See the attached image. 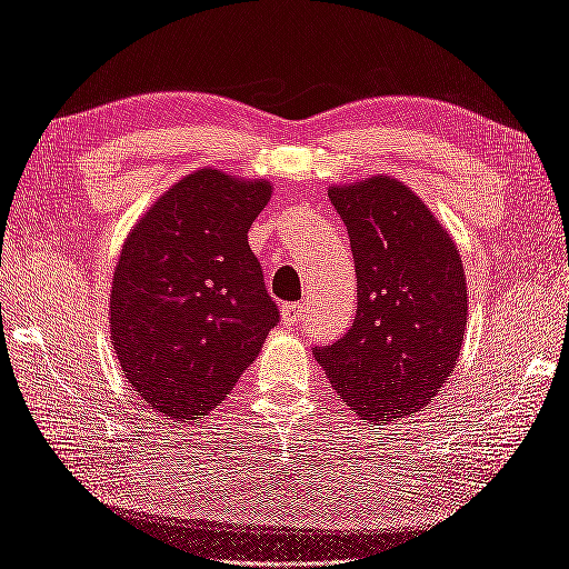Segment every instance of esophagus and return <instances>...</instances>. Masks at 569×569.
Masks as SVG:
<instances>
[{
	"label": "esophagus",
	"mask_w": 569,
	"mask_h": 569,
	"mask_svg": "<svg viewBox=\"0 0 569 569\" xmlns=\"http://www.w3.org/2000/svg\"><path fill=\"white\" fill-rule=\"evenodd\" d=\"M302 312H306V302H286V306H283V320L288 325H298L302 320Z\"/></svg>",
	"instance_id": "1"
}]
</instances>
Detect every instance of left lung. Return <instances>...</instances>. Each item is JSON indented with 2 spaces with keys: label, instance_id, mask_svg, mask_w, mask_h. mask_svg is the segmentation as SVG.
Here are the masks:
<instances>
[{
  "label": "left lung",
  "instance_id": "8db88e82",
  "mask_svg": "<svg viewBox=\"0 0 569 569\" xmlns=\"http://www.w3.org/2000/svg\"><path fill=\"white\" fill-rule=\"evenodd\" d=\"M356 267L349 332L315 347L356 415L392 421L427 407L463 347L468 286L451 237L405 183L373 177L329 189Z\"/></svg>",
  "mask_w": 569,
  "mask_h": 569
}]
</instances>
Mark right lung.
<instances>
[{
    "label": "right lung",
    "mask_w": 569,
    "mask_h": 569,
    "mask_svg": "<svg viewBox=\"0 0 569 569\" xmlns=\"http://www.w3.org/2000/svg\"><path fill=\"white\" fill-rule=\"evenodd\" d=\"M269 198V181L198 169L128 234L111 286L113 349L164 417L208 415L281 320L247 242Z\"/></svg>",
    "instance_id": "1"
}]
</instances>
